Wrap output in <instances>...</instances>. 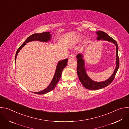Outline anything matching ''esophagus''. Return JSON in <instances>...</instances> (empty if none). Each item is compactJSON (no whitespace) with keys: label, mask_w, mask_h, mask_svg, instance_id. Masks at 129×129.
Segmentation results:
<instances>
[{"label":"esophagus","mask_w":129,"mask_h":129,"mask_svg":"<svg viewBox=\"0 0 129 129\" xmlns=\"http://www.w3.org/2000/svg\"><path fill=\"white\" fill-rule=\"evenodd\" d=\"M75 56H73V55H70V56H69V60L71 61V60H72L75 59Z\"/></svg>","instance_id":"obj_1"}]
</instances>
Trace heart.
<instances>
[{
    "mask_svg": "<svg viewBox=\"0 0 129 129\" xmlns=\"http://www.w3.org/2000/svg\"><path fill=\"white\" fill-rule=\"evenodd\" d=\"M84 36L81 34H78L75 35L71 39H70V44L71 45H75L76 44H78L80 43L82 39H83ZM88 43V40L86 39L84 41V43Z\"/></svg>",
    "mask_w": 129,
    "mask_h": 129,
    "instance_id": "1",
    "label": "heart"
}]
</instances>
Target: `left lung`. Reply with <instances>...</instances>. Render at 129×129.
Listing matches in <instances>:
<instances>
[{"mask_svg": "<svg viewBox=\"0 0 129 129\" xmlns=\"http://www.w3.org/2000/svg\"><path fill=\"white\" fill-rule=\"evenodd\" d=\"M96 34H97L98 35L96 38L97 40L106 41L111 42L115 44L116 48L115 61L116 67L112 75L107 80L102 82H96L93 81V80H92L87 73L86 69L85 67V60L83 59L84 55L82 53H79L78 54H77L76 58L78 59L77 73L78 77L84 87L86 89L89 90H98L108 86L113 81L119 66V60L118 55V47L116 41L104 31L99 30L96 32Z\"/></svg>", "mask_w": 129, "mask_h": 129, "instance_id": "8db88e82", "label": "left lung"}]
</instances>
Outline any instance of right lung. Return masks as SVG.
I'll return each mask as SVG.
<instances>
[{
  "label": "right lung",
  "instance_id": "1",
  "mask_svg": "<svg viewBox=\"0 0 129 129\" xmlns=\"http://www.w3.org/2000/svg\"><path fill=\"white\" fill-rule=\"evenodd\" d=\"M51 38H52V35L50 34V31L43 32L40 34H37V33L34 34L30 36L29 37L23 42V43L19 47V48L17 49L16 53V56H15V63H16V58L18 52H19L20 50L26 44V43L31 41H35L48 43L51 40ZM67 62H68L67 59L59 61L58 62L56 70H55L53 77L50 83L48 85V86L47 88H46L45 89L41 91L33 92V93L37 94H44L53 90L54 88L56 87L58 82H59V80L61 78L62 71L63 70L64 68L67 66Z\"/></svg>",
  "mask_w": 129,
  "mask_h": 129
}]
</instances>
